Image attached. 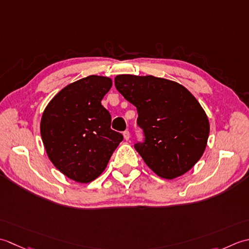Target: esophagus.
Masks as SVG:
<instances>
[{
    "label": "esophagus",
    "mask_w": 249,
    "mask_h": 249,
    "mask_svg": "<svg viewBox=\"0 0 249 249\" xmlns=\"http://www.w3.org/2000/svg\"><path fill=\"white\" fill-rule=\"evenodd\" d=\"M124 138L125 141H129L130 140V132L129 131H124Z\"/></svg>",
    "instance_id": "34e87169"
}]
</instances>
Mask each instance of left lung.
I'll return each mask as SVG.
<instances>
[{
	"mask_svg": "<svg viewBox=\"0 0 249 249\" xmlns=\"http://www.w3.org/2000/svg\"><path fill=\"white\" fill-rule=\"evenodd\" d=\"M115 86L138 109L145 142L134 147L147 166L165 179L191 170L206 148L210 121L190 91L151 75H117Z\"/></svg>",
	"mask_w": 249,
	"mask_h": 249,
	"instance_id": "8db88e82",
	"label": "left lung"
}]
</instances>
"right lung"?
<instances>
[{
	"label": "right lung",
	"instance_id": "add662e5",
	"mask_svg": "<svg viewBox=\"0 0 249 249\" xmlns=\"http://www.w3.org/2000/svg\"><path fill=\"white\" fill-rule=\"evenodd\" d=\"M111 78L90 75L69 84L47 104L40 135L49 160L70 179L82 184L103 173L124 140L110 129V115L101 101Z\"/></svg>",
	"mask_w": 249,
	"mask_h": 249
}]
</instances>
